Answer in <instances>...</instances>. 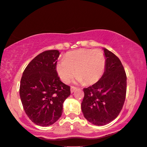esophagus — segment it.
Wrapping results in <instances>:
<instances>
[{
  "mask_svg": "<svg viewBox=\"0 0 147 147\" xmlns=\"http://www.w3.org/2000/svg\"><path fill=\"white\" fill-rule=\"evenodd\" d=\"M77 89V88L76 87H74V86H71V88H70V92L71 93H73L74 91H75Z\"/></svg>",
  "mask_w": 147,
  "mask_h": 147,
  "instance_id": "34e87169",
  "label": "esophagus"
}]
</instances>
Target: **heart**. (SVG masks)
<instances>
[{"mask_svg": "<svg viewBox=\"0 0 147 147\" xmlns=\"http://www.w3.org/2000/svg\"><path fill=\"white\" fill-rule=\"evenodd\" d=\"M105 55L100 49H80L69 52L64 60L57 62V71L61 80L67 83L76 74V81L90 85L97 82L105 68Z\"/></svg>", "mask_w": 147, "mask_h": 147, "instance_id": "1", "label": "heart"}]
</instances>
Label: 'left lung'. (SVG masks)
Segmentation results:
<instances>
[{
    "label": "left lung",
    "instance_id": "8db88e82",
    "mask_svg": "<svg viewBox=\"0 0 147 147\" xmlns=\"http://www.w3.org/2000/svg\"><path fill=\"white\" fill-rule=\"evenodd\" d=\"M103 49L106 61L104 73L95 84L84 88L81 103L84 117L96 126H104L116 119L126 94V75L121 61L109 50Z\"/></svg>",
    "mask_w": 147,
    "mask_h": 147
}]
</instances>
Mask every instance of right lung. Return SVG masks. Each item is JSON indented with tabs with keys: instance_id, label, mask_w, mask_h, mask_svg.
<instances>
[{
	"instance_id": "add662e5",
	"label": "right lung",
	"mask_w": 147,
	"mask_h": 147,
	"mask_svg": "<svg viewBox=\"0 0 147 147\" xmlns=\"http://www.w3.org/2000/svg\"><path fill=\"white\" fill-rule=\"evenodd\" d=\"M58 50L37 55L26 67L21 79L19 94L23 109L34 123L42 127L57 122L63 103L70 95V87L58 76Z\"/></svg>"
}]
</instances>
